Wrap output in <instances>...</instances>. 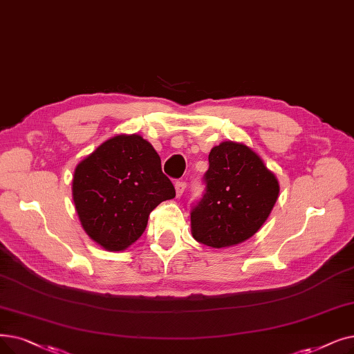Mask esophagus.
I'll return each mask as SVG.
<instances>
[{"label": "esophagus", "instance_id": "esophagus-1", "mask_svg": "<svg viewBox=\"0 0 354 354\" xmlns=\"http://www.w3.org/2000/svg\"><path fill=\"white\" fill-rule=\"evenodd\" d=\"M175 189H176V196L178 198L182 196V194L185 192V189H187V183L185 182H176L175 183Z\"/></svg>", "mask_w": 354, "mask_h": 354}]
</instances>
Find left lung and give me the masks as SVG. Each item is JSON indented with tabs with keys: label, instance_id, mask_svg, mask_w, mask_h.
<instances>
[{
	"label": "left lung",
	"instance_id": "1",
	"mask_svg": "<svg viewBox=\"0 0 354 354\" xmlns=\"http://www.w3.org/2000/svg\"><path fill=\"white\" fill-rule=\"evenodd\" d=\"M205 194L191 211L196 241L215 249L243 243L257 233L279 195V182L257 153L243 143L211 149Z\"/></svg>",
	"mask_w": 354,
	"mask_h": 354
}]
</instances>
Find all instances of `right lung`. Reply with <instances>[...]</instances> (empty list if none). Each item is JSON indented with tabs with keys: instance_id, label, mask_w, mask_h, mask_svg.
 Returning <instances> with one entry per match:
<instances>
[{
	"instance_id": "1",
	"label": "right lung",
	"mask_w": 354,
	"mask_h": 354,
	"mask_svg": "<svg viewBox=\"0 0 354 354\" xmlns=\"http://www.w3.org/2000/svg\"><path fill=\"white\" fill-rule=\"evenodd\" d=\"M72 195L85 233L105 250L121 252L143 234L149 214L175 198V188L147 140L120 134L78 163Z\"/></svg>"
}]
</instances>
